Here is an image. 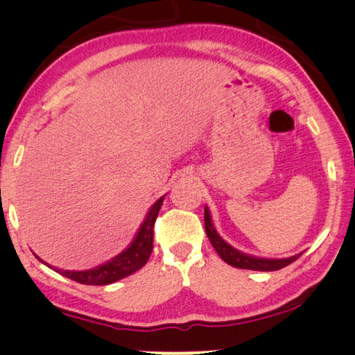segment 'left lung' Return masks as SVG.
Listing matches in <instances>:
<instances>
[{
	"label": "left lung",
	"mask_w": 355,
	"mask_h": 355,
	"mask_svg": "<svg viewBox=\"0 0 355 355\" xmlns=\"http://www.w3.org/2000/svg\"><path fill=\"white\" fill-rule=\"evenodd\" d=\"M204 226H206V234L210 240V243L215 248V251L218 256L225 260L226 263L235 266V268H243V270H254V271H277L293 263L295 260L301 256V254H296L293 257L287 259H266V257H256L250 256V254H245L239 250H235L227 241L220 237V234L216 232L214 226L212 216L207 206L204 207Z\"/></svg>",
	"instance_id": "obj_1"
}]
</instances>
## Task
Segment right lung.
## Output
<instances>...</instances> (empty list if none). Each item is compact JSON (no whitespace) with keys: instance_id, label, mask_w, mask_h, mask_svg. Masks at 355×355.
Instances as JSON below:
<instances>
[{"instance_id":"1","label":"right lung","mask_w":355,"mask_h":355,"mask_svg":"<svg viewBox=\"0 0 355 355\" xmlns=\"http://www.w3.org/2000/svg\"><path fill=\"white\" fill-rule=\"evenodd\" d=\"M165 195L159 198L157 201L154 202V206L149 209L146 214V218L143 220L141 226L137 231L134 240L130 241V245L124 250L123 252L118 254L114 259H110L109 262L103 265H98L92 270H83V271H70V270H59L55 266L48 265L39 259L42 263H45L49 268H54L55 272L71 279L74 282L84 284V285H109L116 281H120L123 277H128L132 275V272L139 271L143 265H146L149 256L153 252V239H154V223L157 218L159 210L162 207V202H164Z\"/></svg>"}]
</instances>
